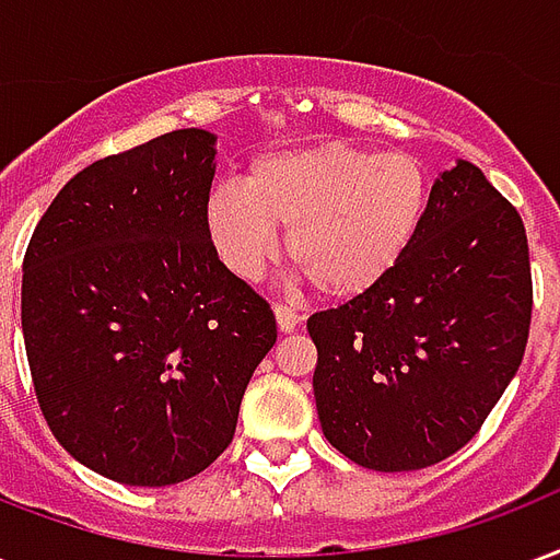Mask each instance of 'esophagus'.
I'll return each instance as SVG.
<instances>
[{
    "instance_id": "obj_1",
    "label": "esophagus",
    "mask_w": 560,
    "mask_h": 560,
    "mask_svg": "<svg viewBox=\"0 0 560 560\" xmlns=\"http://www.w3.org/2000/svg\"><path fill=\"white\" fill-rule=\"evenodd\" d=\"M272 311H276V323H279V331H284V335H288V331H293V328L302 323V317H299L296 311L284 308V305H276Z\"/></svg>"
}]
</instances>
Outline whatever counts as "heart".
Here are the masks:
<instances>
[{"mask_svg":"<svg viewBox=\"0 0 560 560\" xmlns=\"http://www.w3.org/2000/svg\"><path fill=\"white\" fill-rule=\"evenodd\" d=\"M432 182L405 152L319 143L252 158L243 187H217L205 234L225 270L258 279L288 229V258L328 299H355L399 267L429 213Z\"/></svg>","mask_w":560,"mask_h":560,"instance_id":"heart-1","label":"heart"}]
</instances>
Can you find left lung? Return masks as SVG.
Returning a JSON list of instances; mask_svg holds the SVG:
<instances>
[{
    "instance_id": "8db88e82",
    "label": "left lung",
    "mask_w": 560,
    "mask_h": 560,
    "mask_svg": "<svg viewBox=\"0 0 560 560\" xmlns=\"http://www.w3.org/2000/svg\"><path fill=\"white\" fill-rule=\"evenodd\" d=\"M532 323L526 229L479 166L434 178L429 213L387 279L308 319L326 441L378 472L467 446L517 375Z\"/></svg>"
}]
</instances>
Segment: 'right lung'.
<instances>
[{
	"label": "right lung",
	"mask_w": 560,
	"mask_h": 560,
	"mask_svg": "<svg viewBox=\"0 0 560 560\" xmlns=\"http://www.w3.org/2000/svg\"><path fill=\"white\" fill-rule=\"evenodd\" d=\"M217 138L178 128L84 166L23 261V337L49 429L131 488L194 479L232 443L276 317L208 243Z\"/></svg>",
	"instance_id": "add662e5"
}]
</instances>
